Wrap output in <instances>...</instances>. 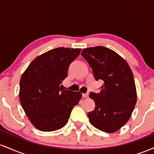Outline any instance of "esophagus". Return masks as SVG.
I'll list each match as a JSON object with an SVG mask.
<instances>
[{"label":"esophagus","instance_id":"34e87169","mask_svg":"<svg viewBox=\"0 0 154 154\" xmlns=\"http://www.w3.org/2000/svg\"><path fill=\"white\" fill-rule=\"evenodd\" d=\"M88 95H89V94H88V93H83L82 97H83V98H88Z\"/></svg>","mask_w":154,"mask_h":154}]
</instances>
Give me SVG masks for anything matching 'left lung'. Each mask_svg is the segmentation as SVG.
<instances>
[{"mask_svg": "<svg viewBox=\"0 0 154 154\" xmlns=\"http://www.w3.org/2000/svg\"><path fill=\"white\" fill-rule=\"evenodd\" d=\"M81 55L95 79L104 82L99 93H90L95 103L94 110L88 114L90 122L103 132H115L128 122L137 102L131 69L119 54L103 46L85 48Z\"/></svg>", "mask_w": 154, "mask_h": 154, "instance_id": "8db88e82", "label": "left lung"}]
</instances>
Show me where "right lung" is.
Here are the masks:
<instances>
[{
	"mask_svg": "<svg viewBox=\"0 0 154 154\" xmlns=\"http://www.w3.org/2000/svg\"><path fill=\"white\" fill-rule=\"evenodd\" d=\"M80 48H57L36 57L20 79L21 105L35 128L43 132L62 128L82 98L79 92L61 90L70 63Z\"/></svg>",
	"mask_w": 154,
	"mask_h": 154,
	"instance_id": "obj_1",
	"label": "right lung"
}]
</instances>
